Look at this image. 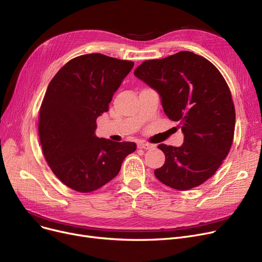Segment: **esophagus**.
<instances>
[{
	"mask_svg": "<svg viewBox=\"0 0 262 262\" xmlns=\"http://www.w3.org/2000/svg\"><path fill=\"white\" fill-rule=\"evenodd\" d=\"M153 145L149 144L147 142H138V148H143V149H149L152 148Z\"/></svg>",
	"mask_w": 262,
	"mask_h": 262,
	"instance_id": "34e87169",
	"label": "esophagus"
}]
</instances>
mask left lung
<instances>
[{
	"mask_svg": "<svg viewBox=\"0 0 262 262\" xmlns=\"http://www.w3.org/2000/svg\"><path fill=\"white\" fill-rule=\"evenodd\" d=\"M134 74L158 91L164 113L180 121L185 135L180 147L158 145L166 161L154 171L157 180L182 191L202 185L221 167L235 134V106L223 75L188 51L145 60Z\"/></svg>",
	"mask_w": 262,
	"mask_h": 262,
	"instance_id": "obj_1",
	"label": "left lung"
}]
</instances>
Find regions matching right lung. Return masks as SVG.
Wrapping results in <instances>:
<instances>
[{
	"instance_id": "obj_1",
	"label": "right lung",
	"mask_w": 262,
	"mask_h": 262,
	"mask_svg": "<svg viewBox=\"0 0 262 262\" xmlns=\"http://www.w3.org/2000/svg\"><path fill=\"white\" fill-rule=\"evenodd\" d=\"M134 62L93 53L68 61L50 81L39 112V138L52 172L81 193L100 189L118 175L136 150L134 142L94 135L114 93Z\"/></svg>"
}]
</instances>
